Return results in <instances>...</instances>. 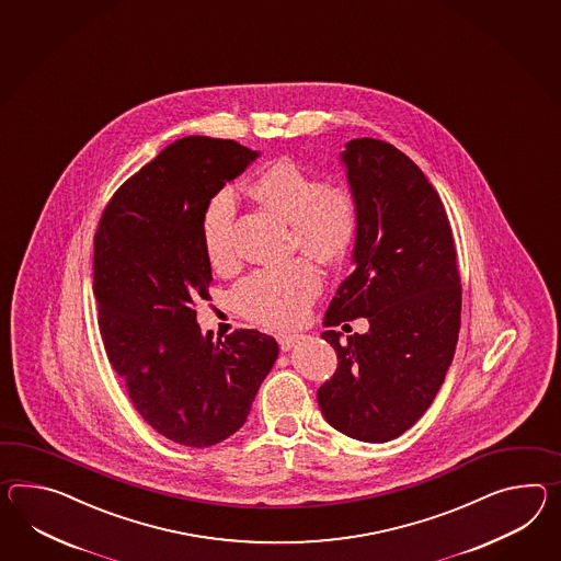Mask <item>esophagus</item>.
<instances>
[{"instance_id":"34e87169","label":"esophagus","mask_w":561,"mask_h":561,"mask_svg":"<svg viewBox=\"0 0 561 561\" xmlns=\"http://www.w3.org/2000/svg\"><path fill=\"white\" fill-rule=\"evenodd\" d=\"M275 339H277V344H279L282 351H289V348H294L304 336H301V334H277Z\"/></svg>"}]
</instances>
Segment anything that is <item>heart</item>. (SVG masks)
<instances>
[{
	"label": "heart",
	"instance_id": "b5f03b06",
	"mask_svg": "<svg viewBox=\"0 0 561 561\" xmlns=\"http://www.w3.org/2000/svg\"><path fill=\"white\" fill-rule=\"evenodd\" d=\"M249 191L255 201L294 229V245L320 263L341 261L358 234V205L341 186L306 172L291 160H277L253 179ZM234 192L222 186L201 215V243L206 260L219 274L237 265L234 249ZM322 289L320 272L308 260H294L282 267L260 270L243 279L232 300L241 314L270 329L298 324Z\"/></svg>",
	"mask_w": 561,
	"mask_h": 561
}]
</instances>
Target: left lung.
I'll return each mask as SVG.
<instances>
[{"label":"left lung","instance_id":"left-lung-1","mask_svg":"<svg viewBox=\"0 0 561 561\" xmlns=\"http://www.w3.org/2000/svg\"><path fill=\"white\" fill-rule=\"evenodd\" d=\"M341 160L360 225L355 270L324 327L367 318L369 330L346 341L322 332L339 367L318 389V405L344 436L389 442L424 415L450 369L462 310L456 247L437 192L403 151L360 137Z\"/></svg>","mask_w":561,"mask_h":561}]
</instances>
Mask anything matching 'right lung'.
<instances>
[{"label": "right lung", "instance_id": "1", "mask_svg": "<svg viewBox=\"0 0 561 561\" xmlns=\"http://www.w3.org/2000/svg\"><path fill=\"white\" fill-rule=\"evenodd\" d=\"M257 156L232 139L182 137L119 186L96 227L93 294L111 367L137 413L191 448L245 424L279 353L260 330L215 342L194 310L213 282L201 215Z\"/></svg>", "mask_w": 561, "mask_h": 561}]
</instances>
